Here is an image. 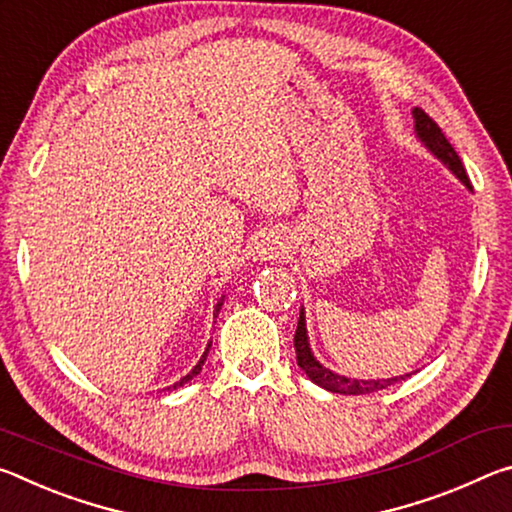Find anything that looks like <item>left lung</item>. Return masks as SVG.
<instances>
[{
  "mask_svg": "<svg viewBox=\"0 0 512 512\" xmlns=\"http://www.w3.org/2000/svg\"><path fill=\"white\" fill-rule=\"evenodd\" d=\"M413 119H415V135H418V140L427 146V149L436 155V158L443 162L445 167L452 171L467 189H472L470 178H467L461 158H458L454 146L449 144V140L443 135V131H440V126L436 124V121H433L427 112L420 108L413 110ZM293 345H296L298 366L305 370V375L314 381V384H318L320 388H325V391H332V393L368 395V393L381 391V388L393 386L395 381L411 377V372H409V375H400V377H391V379H350V377L339 375V372H332L325 366H320V361L314 357V352H311V348H309L305 309H300V320H298L296 336H293Z\"/></svg>",
  "mask_w": 512,
  "mask_h": 512,
  "instance_id": "obj_1",
  "label": "left lung"
}]
</instances>
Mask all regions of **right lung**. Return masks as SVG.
<instances>
[{
    "instance_id": "obj_1",
    "label": "right lung",
    "mask_w": 512,
    "mask_h": 512,
    "mask_svg": "<svg viewBox=\"0 0 512 512\" xmlns=\"http://www.w3.org/2000/svg\"><path fill=\"white\" fill-rule=\"evenodd\" d=\"M221 305H223V298H221V302H219V305H216V314H219V309H221ZM210 345H212V343H210ZM210 345H207V348H205V352H203V357H201V361H198V363H196V366L192 368V372H187V375H185L183 379H180V381H176V384H173V386H169V391H176V388H180V386H185L189 379H194V377L198 375V372H201V370H203V363H205V359H207V352H210Z\"/></svg>"
}]
</instances>
